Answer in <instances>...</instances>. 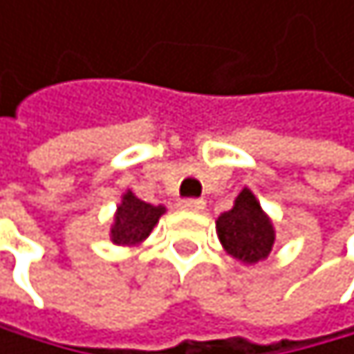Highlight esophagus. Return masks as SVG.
I'll return each mask as SVG.
<instances>
[{
    "mask_svg": "<svg viewBox=\"0 0 354 354\" xmlns=\"http://www.w3.org/2000/svg\"><path fill=\"white\" fill-rule=\"evenodd\" d=\"M180 208L187 210V212H203V208H206V201H203V199H185L180 203Z\"/></svg>",
    "mask_w": 354,
    "mask_h": 354,
    "instance_id": "obj_1",
    "label": "esophagus"
}]
</instances>
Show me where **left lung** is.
<instances>
[{
	"label": "left lung",
	"mask_w": 354,
	"mask_h": 354,
	"mask_svg": "<svg viewBox=\"0 0 354 354\" xmlns=\"http://www.w3.org/2000/svg\"><path fill=\"white\" fill-rule=\"evenodd\" d=\"M216 236L229 257L244 266H257L270 257L276 229L259 199L244 187L234 201V208L216 218Z\"/></svg>",
	"instance_id": "1"
}]
</instances>
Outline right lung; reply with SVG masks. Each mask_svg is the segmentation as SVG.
<instances>
[{
	"mask_svg": "<svg viewBox=\"0 0 354 354\" xmlns=\"http://www.w3.org/2000/svg\"><path fill=\"white\" fill-rule=\"evenodd\" d=\"M165 214V206H155L140 199L131 189L120 195V203L116 206L114 221L110 227V240L116 246H140L151 231L157 227L159 218Z\"/></svg>",
	"mask_w": 354,
	"mask_h": 354,
	"instance_id": "right-lung-1",
	"label": "right lung"
}]
</instances>
